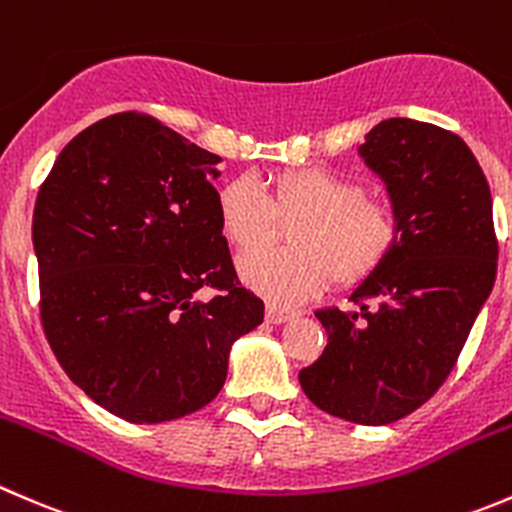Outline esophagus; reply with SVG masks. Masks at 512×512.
Wrapping results in <instances>:
<instances>
[{
	"mask_svg": "<svg viewBox=\"0 0 512 512\" xmlns=\"http://www.w3.org/2000/svg\"><path fill=\"white\" fill-rule=\"evenodd\" d=\"M293 316H296V313H293V311H286V308L276 306V303H268V306H266V321H268V323H273V326H278V323L291 321Z\"/></svg>",
	"mask_w": 512,
	"mask_h": 512,
	"instance_id": "esophagus-1",
	"label": "esophagus"
}]
</instances>
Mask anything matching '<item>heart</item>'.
Instances as JSON below:
<instances>
[{
    "label": "heart",
    "mask_w": 512,
    "mask_h": 512,
    "mask_svg": "<svg viewBox=\"0 0 512 512\" xmlns=\"http://www.w3.org/2000/svg\"><path fill=\"white\" fill-rule=\"evenodd\" d=\"M226 241L241 254L263 249L278 221L296 224L293 251L244 256L241 281L278 306H298L318 296L333 278L356 286L378 271L401 236L393 206L366 199L361 181L331 169H291L273 176L268 189L249 176L226 181L216 196Z\"/></svg>",
    "instance_id": "b5f03b06"
}]
</instances>
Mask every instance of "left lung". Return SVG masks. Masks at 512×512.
<instances>
[{
  "instance_id": "8db88e82",
  "label": "left lung",
  "mask_w": 512,
  "mask_h": 512,
  "mask_svg": "<svg viewBox=\"0 0 512 512\" xmlns=\"http://www.w3.org/2000/svg\"><path fill=\"white\" fill-rule=\"evenodd\" d=\"M358 154L386 184L401 236L356 286L358 311L321 308V358L298 373L313 406L358 426L408 416L443 386L498 268L493 199L458 134L426 121H381Z\"/></svg>"
}]
</instances>
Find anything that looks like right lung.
<instances>
[{
    "instance_id": "1",
    "label": "right lung",
    "mask_w": 512,
    "mask_h": 512,
    "mask_svg": "<svg viewBox=\"0 0 512 512\" xmlns=\"http://www.w3.org/2000/svg\"><path fill=\"white\" fill-rule=\"evenodd\" d=\"M219 164L154 116L124 111L74 136L39 189L47 341L86 396L129 423L214 401L234 341L263 321L219 226ZM204 285L220 296L199 302Z\"/></svg>"
}]
</instances>
